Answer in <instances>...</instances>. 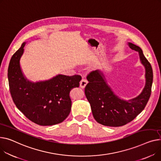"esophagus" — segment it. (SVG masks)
<instances>
[{
    "instance_id": "34e87169",
    "label": "esophagus",
    "mask_w": 161,
    "mask_h": 161,
    "mask_svg": "<svg viewBox=\"0 0 161 161\" xmlns=\"http://www.w3.org/2000/svg\"><path fill=\"white\" fill-rule=\"evenodd\" d=\"M87 83H88V81H87V80L82 79V80H81L80 83V87L82 88V89L85 88V87L86 86V85L87 84Z\"/></svg>"
}]
</instances>
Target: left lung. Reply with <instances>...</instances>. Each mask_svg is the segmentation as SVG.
I'll return each instance as SVG.
<instances>
[{
  "label": "left lung",
  "mask_w": 161,
  "mask_h": 161,
  "mask_svg": "<svg viewBox=\"0 0 161 161\" xmlns=\"http://www.w3.org/2000/svg\"><path fill=\"white\" fill-rule=\"evenodd\" d=\"M129 46L139 53L141 63L146 68L145 87L137 97L129 101L118 98L107 85L103 74L99 71H92L87 76L89 83L85 88V96L91 104L94 119L103 125L119 127L131 122L143 111L150 97L153 83L151 64L140 47L131 42Z\"/></svg>",
  "instance_id": "1"
}]
</instances>
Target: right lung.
Returning <instances> with one entry per match:
<instances>
[{
    "instance_id": "add662e5",
    "label": "right lung",
    "mask_w": 161,
    "mask_h": 161,
    "mask_svg": "<svg viewBox=\"0 0 161 161\" xmlns=\"http://www.w3.org/2000/svg\"><path fill=\"white\" fill-rule=\"evenodd\" d=\"M25 42L12 56L8 69L11 96L16 107L32 122L42 126L52 125L65 120L71 109L70 90L78 87L80 75H58L37 83L26 80L20 68L19 60Z\"/></svg>"
}]
</instances>
